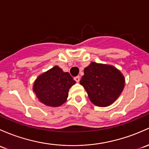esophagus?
<instances>
[{"mask_svg":"<svg viewBox=\"0 0 149 149\" xmlns=\"http://www.w3.org/2000/svg\"><path fill=\"white\" fill-rule=\"evenodd\" d=\"M74 80L76 81V82L79 83L80 81V76H76V77H74Z\"/></svg>","mask_w":149,"mask_h":149,"instance_id":"obj_1","label":"esophagus"}]
</instances>
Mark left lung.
Instances as JSON below:
<instances>
[{"mask_svg":"<svg viewBox=\"0 0 149 149\" xmlns=\"http://www.w3.org/2000/svg\"><path fill=\"white\" fill-rule=\"evenodd\" d=\"M80 84L93 104L106 107L118 98L124 88L125 80L115 67L93 62L84 69Z\"/></svg>","mask_w":149,"mask_h":149,"instance_id":"8db88e82","label":"left lung"}]
</instances>
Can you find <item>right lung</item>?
I'll use <instances>...</instances> for the list:
<instances>
[{
    "instance_id": "obj_1",
    "label": "right lung",
    "mask_w": 149,
    "mask_h": 149,
    "mask_svg": "<svg viewBox=\"0 0 149 149\" xmlns=\"http://www.w3.org/2000/svg\"><path fill=\"white\" fill-rule=\"evenodd\" d=\"M75 84L69 73L63 72L56 65L37 78L33 91L40 102L57 107L66 101L68 90Z\"/></svg>"
}]
</instances>
